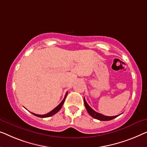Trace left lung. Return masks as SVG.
<instances>
[{"label":"left lung","instance_id":"1","mask_svg":"<svg viewBox=\"0 0 147 147\" xmlns=\"http://www.w3.org/2000/svg\"><path fill=\"white\" fill-rule=\"evenodd\" d=\"M84 104H85V107H86V109L87 110V111L88 112V113L92 117L96 119H98L99 121H110L113 119L116 118L117 117H118L119 115H116V116H112V117H109V116H105L104 115H102L101 113H99L96 111H95L94 110L91 109V108L89 107V105L87 103L86 99L84 98Z\"/></svg>","mask_w":147,"mask_h":147}]
</instances>
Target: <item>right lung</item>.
<instances>
[{"mask_svg": "<svg viewBox=\"0 0 147 147\" xmlns=\"http://www.w3.org/2000/svg\"><path fill=\"white\" fill-rule=\"evenodd\" d=\"M67 93H68V92H67L66 93H65V97H64V98H63V99L62 100V101H61V103H59V105H58V106H57V107H56V108H54V109H53L52 111H51L50 112H49L48 113L45 114V115H38V114L33 113H32V114L34 115H35V116H36V117H41V118L49 117H51V116L54 115V114H56V113H58V112L61 109V107H62L63 103H64L65 99V98H66V96H67Z\"/></svg>", "mask_w": 147, "mask_h": 147, "instance_id": "1", "label": "right lung"}]
</instances>
